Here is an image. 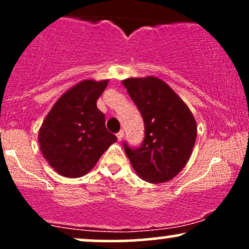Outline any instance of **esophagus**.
Instances as JSON below:
<instances>
[{
	"label": "esophagus",
	"mask_w": 249,
	"mask_h": 249,
	"mask_svg": "<svg viewBox=\"0 0 249 249\" xmlns=\"http://www.w3.org/2000/svg\"><path fill=\"white\" fill-rule=\"evenodd\" d=\"M117 138H118V141L121 142L123 138H124V131H119L118 133H117Z\"/></svg>",
	"instance_id": "obj_1"
}]
</instances>
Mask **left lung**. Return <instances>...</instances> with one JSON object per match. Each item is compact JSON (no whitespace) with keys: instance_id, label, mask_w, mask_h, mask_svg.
Returning a JSON list of instances; mask_svg holds the SVG:
<instances>
[{"instance_id":"obj_1","label":"left lung","mask_w":249,"mask_h":249,"mask_svg":"<svg viewBox=\"0 0 249 249\" xmlns=\"http://www.w3.org/2000/svg\"><path fill=\"white\" fill-rule=\"evenodd\" d=\"M145 123L142 146L125 152L139 178L152 184L173 179L192 154L196 122L186 103L160 78L131 77L122 82Z\"/></svg>"}]
</instances>
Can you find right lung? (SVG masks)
<instances>
[{
	"label": "right lung",
	"mask_w": 249,
	"mask_h": 249,
	"mask_svg": "<svg viewBox=\"0 0 249 249\" xmlns=\"http://www.w3.org/2000/svg\"><path fill=\"white\" fill-rule=\"evenodd\" d=\"M108 79H84L57 99L38 131L44 159L57 173L79 178L90 172L102 154L117 142L105 127L97 99Z\"/></svg>",
	"instance_id": "1"
}]
</instances>
